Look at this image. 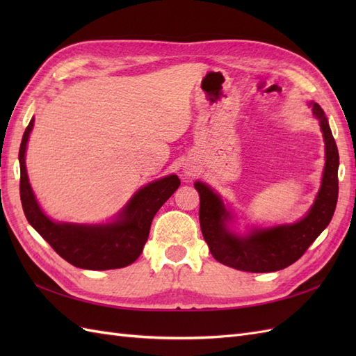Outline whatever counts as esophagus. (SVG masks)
Returning a JSON list of instances; mask_svg holds the SVG:
<instances>
[{
	"label": "esophagus",
	"mask_w": 356,
	"mask_h": 356,
	"mask_svg": "<svg viewBox=\"0 0 356 356\" xmlns=\"http://www.w3.org/2000/svg\"><path fill=\"white\" fill-rule=\"evenodd\" d=\"M191 172H193V170H191V169H188V170H186V174H188V175H191Z\"/></svg>",
	"instance_id": "1"
}]
</instances>
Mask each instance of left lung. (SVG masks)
<instances>
[{
    "label": "left lung",
    "mask_w": 356,
    "mask_h": 356,
    "mask_svg": "<svg viewBox=\"0 0 356 356\" xmlns=\"http://www.w3.org/2000/svg\"><path fill=\"white\" fill-rule=\"evenodd\" d=\"M309 106L324 136L325 166L314 204L298 221L236 233L232 229L234 222L232 208L207 182H195L200 197L199 220L203 239L212 257L221 264L251 273L282 270L296 263L330 224L339 196V149L324 110L316 102H309Z\"/></svg>",
    "instance_id": "left-lung-1"
}]
</instances>
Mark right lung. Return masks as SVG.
Segmentation results:
<instances>
[{"instance_id": "1", "label": "right lung", "mask_w": 356, "mask_h": 356, "mask_svg": "<svg viewBox=\"0 0 356 356\" xmlns=\"http://www.w3.org/2000/svg\"><path fill=\"white\" fill-rule=\"evenodd\" d=\"M34 127L31 118L19 149L20 200L28 222L70 264L86 270H110L132 264L141 255L156 212L179 187L177 175H168L139 188L111 221L99 224L62 222L47 217L31 188L25 154Z\"/></svg>"}]
</instances>
